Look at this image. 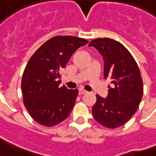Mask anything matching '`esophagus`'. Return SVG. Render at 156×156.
I'll return each mask as SVG.
<instances>
[{
    "label": "esophagus",
    "instance_id": "34e87169",
    "mask_svg": "<svg viewBox=\"0 0 156 156\" xmlns=\"http://www.w3.org/2000/svg\"><path fill=\"white\" fill-rule=\"evenodd\" d=\"M78 93H79V95H84V94H87V91L85 90H83V89H80V90H78Z\"/></svg>",
    "mask_w": 156,
    "mask_h": 156
}]
</instances>
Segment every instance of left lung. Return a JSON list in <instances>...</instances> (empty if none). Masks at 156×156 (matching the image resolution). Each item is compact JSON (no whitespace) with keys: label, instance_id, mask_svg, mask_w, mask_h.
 Returning a JSON list of instances; mask_svg holds the SVG:
<instances>
[{"label":"left lung","instance_id":"1","mask_svg":"<svg viewBox=\"0 0 156 156\" xmlns=\"http://www.w3.org/2000/svg\"><path fill=\"white\" fill-rule=\"evenodd\" d=\"M93 46L103 56L104 78H108L106 99L96 95V103L92 108L95 121L107 128L123 126L133 116L139 107L143 94L140 70L135 60L123 44L109 38L92 40Z\"/></svg>","mask_w":156,"mask_h":156}]
</instances>
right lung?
<instances>
[{"instance_id":"1","label":"right lung","mask_w":156,"mask_h":156,"mask_svg":"<svg viewBox=\"0 0 156 156\" xmlns=\"http://www.w3.org/2000/svg\"><path fill=\"white\" fill-rule=\"evenodd\" d=\"M88 41L71 35L51 38L33 54L22 78L23 103L37 123L56 126L66 120L73 109L78 90L59 87L61 69L73 53Z\"/></svg>"}]
</instances>
